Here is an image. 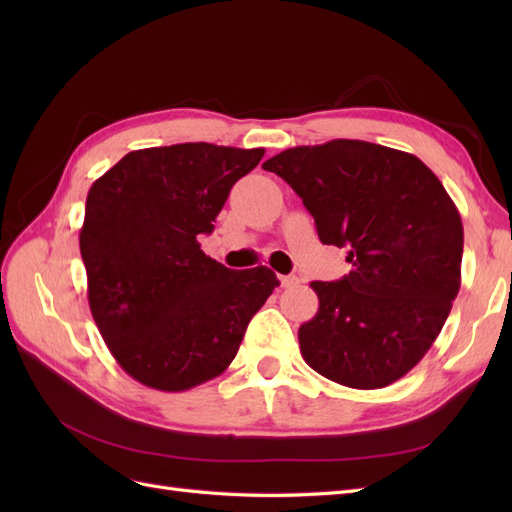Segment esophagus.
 <instances>
[{
    "label": "esophagus",
    "mask_w": 512,
    "mask_h": 512,
    "mask_svg": "<svg viewBox=\"0 0 512 512\" xmlns=\"http://www.w3.org/2000/svg\"><path fill=\"white\" fill-rule=\"evenodd\" d=\"M280 282H282V286L284 288H294V286H299L301 284V280L297 275H282L280 277Z\"/></svg>",
    "instance_id": "esophagus-1"
}]
</instances>
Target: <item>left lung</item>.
<instances>
[{
  "label": "left lung",
  "instance_id": "1",
  "mask_svg": "<svg viewBox=\"0 0 512 512\" xmlns=\"http://www.w3.org/2000/svg\"><path fill=\"white\" fill-rule=\"evenodd\" d=\"M312 213L352 271L312 282L305 363L350 389H382L423 359L461 286L463 226L440 179L412 153L365 141L292 147L262 164Z\"/></svg>",
  "mask_w": 512,
  "mask_h": 512
}]
</instances>
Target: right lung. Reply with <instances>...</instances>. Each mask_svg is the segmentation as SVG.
<instances>
[{"mask_svg":"<svg viewBox=\"0 0 512 512\" xmlns=\"http://www.w3.org/2000/svg\"><path fill=\"white\" fill-rule=\"evenodd\" d=\"M265 149L181 143L130 151L91 185L79 235L91 316L121 369L179 393L232 363L277 277L205 256L230 188Z\"/></svg>","mask_w":512,"mask_h":512,"instance_id":"1","label":"right lung"}]
</instances>
